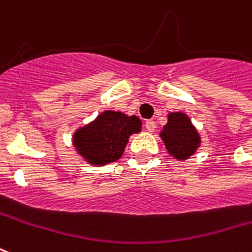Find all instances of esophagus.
Returning a JSON list of instances; mask_svg holds the SVG:
<instances>
[{"instance_id": "obj_1", "label": "esophagus", "mask_w": 252, "mask_h": 252, "mask_svg": "<svg viewBox=\"0 0 252 252\" xmlns=\"http://www.w3.org/2000/svg\"><path fill=\"white\" fill-rule=\"evenodd\" d=\"M145 128L148 132H154L156 128V123L154 120H147L145 121Z\"/></svg>"}]
</instances>
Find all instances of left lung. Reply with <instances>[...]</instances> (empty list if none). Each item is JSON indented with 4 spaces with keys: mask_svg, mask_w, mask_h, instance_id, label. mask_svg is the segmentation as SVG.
<instances>
[{
    "mask_svg": "<svg viewBox=\"0 0 252 252\" xmlns=\"http://www.w3.org/2000/svg\"><path fill=\"white\" fill-rule=\"evenodd\" d=\"M168 154L178 160H187L200 147V135L191 119L183 112L168 113V121L160 132Z\"/></svg>",
    "mask_w": 252,
    "mask_h": 252,
    "instance_id": "left-lung-1",
    "label": "left lung"
}]
</instances>
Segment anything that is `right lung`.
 <instances>
[{
  "label": "right lung",
  "instance_id": "obj_1",
  "mask_svg": "<svg viewBox=\"0 0 252 252\" xmlns=\"http://www.w3.org/2000/svg\"><path fill=\"white\" fill-rule=\"evenodd\" d=\"M140 131L141 121L135 115L104 111L74 132L73 145L87 163L98 167L120 159L129 136Z\"/></svg>",
  "mask_w": 252,
  "mask_h": 252
}]
</instances>
